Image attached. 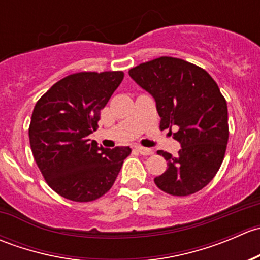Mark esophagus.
Returning a JSON list of instances; mask_svg holds the SVG:
<instances>
[{
	"label": "esophagus",
	"mask_w": 260,
	"mask_h": 260,
	"mask_svg": "<svg viewBox=\"0 0 260 260\" xmlns=\"http://www.w3.org/2000/svg\"><path fill=\"white\" fill-rule=\"evenodd\" d=\"M136 149H137V151L140 152L141 154H143V156H149V154L153 153V151H152L151 148H147V147L137 146V147H136Z\"/></svg>",
	"instance_id": "1"
}]
</instances>
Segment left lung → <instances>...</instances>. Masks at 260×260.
<instances>
[{
    "label": "left lung",
    "instance_id": "1",
    "mask_svg": "<svg viewBox=\"0 0 260 260\" xmlns=\"http://www.w3.org/2000/svg\"><path fill=\"white\" fill-rule=\"evenodd\" d=\"M128 74L156 101L159 128H179V156L157 152L169 167L154 183L174 196L200 191L219 171L229 138L226 101L217 84L203 68L171 56L142 62Z\"/></svg>",
    "mask_w": 260,
    "mask_h": 260
}]
</instances>
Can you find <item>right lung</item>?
<instances>
[{"mask_svg": "<svg viewBox=\"0 0 260 260\" xmlns=\"http://www.w3.org/2000/svg\"><path fill=\"white\" fill-rule=\"evenodd\" d=\"M123 77V72L75 73L36 103L28 128L31 151L48 185L62 198L77 203L99 199L129 156V147L108 149L89 140Z\"/></svg>", "mask_w": 260, "mask_h": 260, "instance_id": "obj_1", "label": "right lung"}]
</instances>
